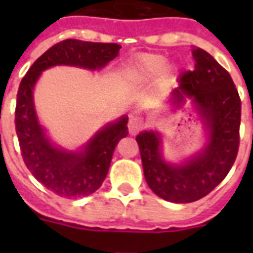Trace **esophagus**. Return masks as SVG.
Masks as SVG:
<instances>
[{"instance_id":"34e87169","label":"esophagus","mask_w":253,"mask_h":253,"mask_svg":"<svg viewBox=\"0 0 253 253\" xmlns=\"http://www.w3.org/2000/svg\"><path fill=\"white\" fill-rule=\"evenodd\" d=\"M143 127H144L143 118H140V117H131V119L128 121V131H130L131 135L138 134Z\"/></svg>"}]
</instances>
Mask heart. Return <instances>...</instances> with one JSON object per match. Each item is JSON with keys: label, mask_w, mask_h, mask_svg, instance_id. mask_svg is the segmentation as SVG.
<instances>
[{"label": "heart", "mask_w": 253, "mask_h": 253, "mask_svg": "<svg viewBox=\"0 0 253 253\" xmlns=\"http://www.w3.org/2000/svg\"><path fill=\"white\" fill-rule=\"evenodd\" d=\"M167 64V57L162 55H143L128 68V75L132 80H148L162 71ZM164 83H172L174 80V69H167L163 77Z\"/></svg>", "instance_id": "b5f03b06"}]
</instances>
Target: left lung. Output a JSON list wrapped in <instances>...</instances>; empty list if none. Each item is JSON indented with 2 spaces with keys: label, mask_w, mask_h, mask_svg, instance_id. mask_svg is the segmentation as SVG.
<instances>
[{
  "label": "left lung",
  "mask_w": 253,
  "mask_h": 253,
  "mask_svg": "<svg viewBox=\"0 0 253 253\" xmlns=\"http://www.w3.org/2000/svg\"><path fill=\"white\" fill-rule=\"evenodd\" d=\"M193 71L180 76L173 91V105L190 98L210 131L208 147L184 166L166 163L160 138L152 131L136 136L148 186L163 200L189 204L208 196L227 176L239 151L242 101L230 73L205 49H192Z\"/></svg>",
  "instance_id": "8db88e82"
}]
</instances>
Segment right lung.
Masks as SVG:
<instances>
[{
    "label": "right lung",
    "instance_id": "right-lung-1",
    "mask_svg": "<svg viewBox=\"0 0 253 253\" xmlns=\"http://www.w3.org/2000/svg\"><path fill=\"white\" fill-rule=\"evenodd\" d=\"M121 45L117 43L67 39L56 43L38 57L22 79L17 93L15 131L26 167L41 184L65 198H79L94 193L109 172L118 142L127 136V117L107 125L85 147L75 154L53 147L38 123L34 110L33 89L42 71L53 65H77L99 69L115 59Z\"/></svg>",
    "mask_w": 253,
    "mask_h": 253
}]
</instances>
